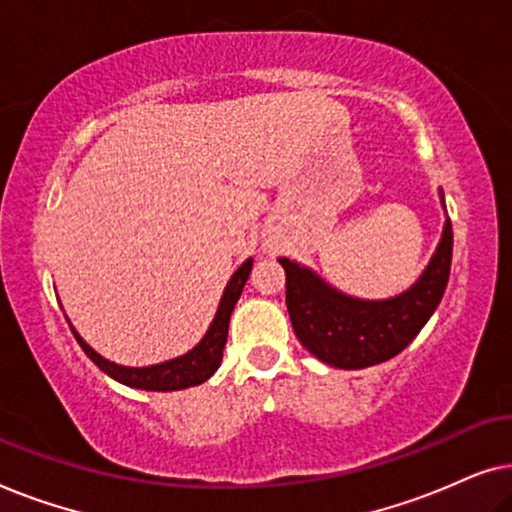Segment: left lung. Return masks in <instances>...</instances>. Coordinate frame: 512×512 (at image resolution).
<instances>
[{
  "mask_svg": "<svg viewBox=\"0 0 512 512\" xmlns=\"http://www.w3.org/2000/svg\"><path fill=\"white\" fill-rule=\"evenodd\" d=\"M286 272V307L307 352L335 368H368L394 359L422 331L443 298L452 265V223L429 268L410 291L389 300H359L335 291L307 268L279 258Z\"/></svg>",
  "mask_w": 512,
  "mask_h": 512,
  "instance_id": "8db88e82",
  "label": "left lung"
}]
</instances>
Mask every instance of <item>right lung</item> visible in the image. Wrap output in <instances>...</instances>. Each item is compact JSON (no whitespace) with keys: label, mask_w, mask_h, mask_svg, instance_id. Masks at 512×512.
<instances>
[{"label":"right lung","mask_w":512,"mask_h":512,"mask_svg":"<svg viewBox=\"0 0 512 512\" xmlns=\"http://www.w3.org/2000/svg\"><path fill=\"white\" fill-rule=\"evenodd\" d=\"M249 272H251V258L249 261H244L240 268H237L235 275L230 277L226 291H223L219 310H216V317L212 321V326H209L205 338L200 340V345H195L188 354L177 356V359L172 361L158 363V366H149V368L116 366V363L102 359L95 349H90L74 328L72 333L83 352L88 354V359L121 384H128V387H135V389H146V391H174V389L195 387V384L209 380V377L214 375V370L221 366L223 347H226V340H228L230 312H233L235 303L240 300V293L244 289V284H247Z\"/></svg>","instance_id":"right-lung-1"}]
</instances>
